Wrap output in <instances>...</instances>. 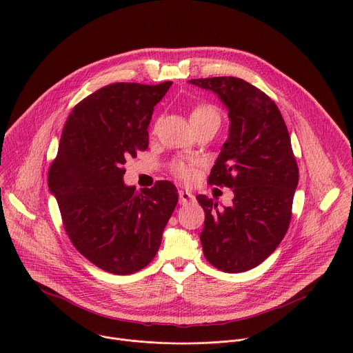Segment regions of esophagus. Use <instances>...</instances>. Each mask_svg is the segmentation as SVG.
Returning <instances> with one entry per match:
<instances>
[{"instance_id":"obj_1","label":"esophagus","mask_w":353,"mask_h":353,"mask_svg":"<svg viewBox=\"0 0 353 353\" xmlns=\"http://www.w3.org/2000/svg\"><path fill=\"white\" fill-rule=\"evenodd\" d=\"M194 201V195L188 191H184V190H180L179 191V203L180 205H187L190 203H192Z\"/></svg>"}]
</instances>
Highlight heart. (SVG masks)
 I'll use <instances>...</instances> for the list:
<instances>
[{"label":"heart","mask_w":353,"mask_h":353,"mask_svg":"<svg viewBox=\"0 0 353 353\" xmlns=\"http://www.w3.org/2000/svg\"><path fill=\"white\" fill-rule=\"evenodd\" d=\"M204 117H218L219 119V113L216 109H214L212 106H207V105H201V106H196L192 109L191 112V116H190V120H196V119H204ZM174 173L183 179V180H188L191 179L192 176V170L188 165H183V163H177L174 165L173 168Z\"/></svg>","instance_id":"b5f03b06"}]
</instances>
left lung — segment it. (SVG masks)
<instances>
[{
	"label": "left lung",
	"mask_w": 353,
	"mask_h": 353,
	"mask_svg": "<svg viewBox=\"0 0 353 353\" xmlns=\"http://www.w3.org/2000/svg\"><path fill=\"white\" fill-rule=\"evenodd\" d=\"M188 82L216 94L230 121L208 183L233 188V204L219 208L196 196L205 211L199 240L214 267L244 272L267 260L289 228L299 183L290 137L276 105L251 83L234 77Z\"/></svg>",
	"instance_id": "8db88e82"
}]
</instances>
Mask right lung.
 I'll return each instance as SVG.
<instances>
[{"label":"right lung","mask_w":353,"mask_h":353,"mask_svg":"<svg viewBox=\"0 0 353 353\" xmlns=\"http://www.w3.org/2000/svg\"><path fill=\"white\" fill-rule=\"evenodd\" d=\"M170 86L120 82L85 97L63 128L48 172L72 244L110 274L137 272L155 259L177 204L170 181L137 191L123 179L125 159L148 148L154 108Z\"/></svg>","instance_id":"1"}]
</instances>
